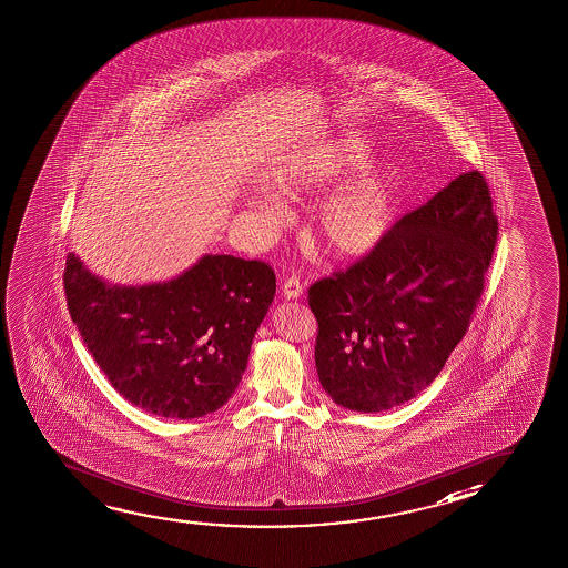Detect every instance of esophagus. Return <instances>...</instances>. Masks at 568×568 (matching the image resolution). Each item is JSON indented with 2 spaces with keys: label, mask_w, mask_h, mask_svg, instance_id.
<instances>
[{
  "label": "esophagus",
  "mask_w": 568,
  "mask_h": 568,
  "mask_svg": "<svg viewBox=\"0 0 568 568\" xmlns=\"http://www.w3.org/2000/svg\"><path fill=\"white\" fill-rule=\"evenodd\" d=\"M303 288L305 287H303L301 280L296 275H291L283 283L281 291H283V295L287 296V298H298V296L303 295Z\"/></svg>",
  "instance_id": "34e87169"
}]
</instances>
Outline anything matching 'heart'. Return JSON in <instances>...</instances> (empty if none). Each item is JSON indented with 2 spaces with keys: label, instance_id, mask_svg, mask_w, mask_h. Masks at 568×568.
Here are the masks:
<instances>
[{
  "label": "heart",
  "instance_id": "b5f03b06",
  "mask_svg": "<svg viewBox=\"0 0 568 568\" xmlns=\"http://www.w3.org/2000/svg\"><path fill=\"white\" fill-rule=\"evenodd\" d=\"M367 156L359 140L339 139L305 156L296 158L281 170L275 185L291 197L326 190L329 183L352 172ZM267 219L280 214L273 201L260 203ZM393 185L387 170L367 165L346 180L332 185L313 211L316 234L342 257H362L373 252L387 236L393 224Z\"/></svg>",
  "mask_w": 568,
  "mask_h": 568
}]
</instances>
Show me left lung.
Wrapping results in <instances>:
<instances>
[{"instance_id": "8db88e82", "label": "left lung", "mask_w": 568, "mask_h": 568, "mask_svg": "<svg viewBox=\"0 0 568 568\" xmlns=\"http://www.w3.org/2000/svg\"><path fill=\"white\" fill-rule=\"evenodd\" d=\"M496 236L485 175L460 173L373 252L311 285L314 362L334 403L388 410L428 387L469 329Z\"/></svg>"}]
</instances>
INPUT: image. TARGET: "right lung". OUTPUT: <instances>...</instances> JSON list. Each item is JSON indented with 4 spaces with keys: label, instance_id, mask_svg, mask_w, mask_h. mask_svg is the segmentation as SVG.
Instances as JSON below:
<instances>
[{
    "label": "right lung",
    "instance_id": "1",
    "mask_svg": "<svg viewBox=\"0 0 568 568\" xmlns=\"http://www.w3.org/2000/svg\"><path fill=\"white\" fill-rule=\"evenodd\" d=\"M68 311L109 383L164 418L219 410L239 387L275 295L262 260L205 255L165 283L111 287L68 254Z\"/></svg>",
    "mask_w": 568,
    "mask_h": 568
}]
</instances>
